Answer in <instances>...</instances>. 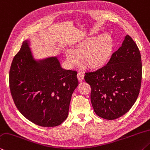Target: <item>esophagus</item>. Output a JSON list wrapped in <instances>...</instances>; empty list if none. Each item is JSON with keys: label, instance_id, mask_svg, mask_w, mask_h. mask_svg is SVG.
<instances>
[{"label": "esophagus", "instance_id": "34e87169", "mask_svg": "<svg viewBox=\"0 0 150 150\" xmlns=\"http://www.w3.org/2000/svg\"><path fill=\"white\" fill-rule=\"evenodd\" d=\"M77 79H78L79 81H83V79H84V74L83 73H82V72H79L77 73Z\"/></svg>", "mask_w": 150, "mask_h": 150}]
</instances>
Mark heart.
<instances>
[{
    "mask_svg": "<svg viewBox=\"0 0 150 150\" xmlns=\"http://www.w3.org/2000/svg\"><path fill=\"white\" fill-rule=\"evenodd\" d=\"M113 41L110 35L88 38L78 44L73 53L67 54V59L71 63L78 61V57L83 56L86 66L92 68H100L107 64L112 54Z\"/></svg>",
    "mask_w": 150,
    "mask_h": 150,
    "instance_id": "heart-1",
    "label": "heart"
}]
</instances>
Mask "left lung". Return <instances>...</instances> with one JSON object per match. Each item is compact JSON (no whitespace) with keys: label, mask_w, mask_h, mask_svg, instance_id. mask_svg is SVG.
I'll return each mask as SVG.
<instances>
[{"label":"left lung","mask_w":150,"mask_h":150,"mask_svg":"<svg viewBox=\"0 0 150 150\" xmlns=\"http://www.w3.org/2000/svg\"><path fill=\"white\" fill-rule=\"evenodd\" d=\"M142 70L139 49L127 35L105 66L85 73L84 80L91 87V103L97 115L113 120L130 110L139 94Z\"/></svg>","instance_id":"obj_1"}]
</instances>
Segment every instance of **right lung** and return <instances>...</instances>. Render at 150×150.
Masks as SVG:
<instances>
[{"mask_svg":"<svg viewBox=\"0 0 150 150\" xmlns=\"http://www.w3.org/2000/svg\"><path fill=\"white\" fill-rule=\"evenodd\" d=\"M77 72L62 68L56 57L36 61L28 40L16 54L9 72L10 92L26 119L44 127L62 124L78 86Z\"/></svg>","mask_w":150,"mask_h":150,"instance_id":"right-lung-1","label":"right lung"}]
</instances>
